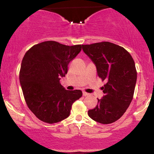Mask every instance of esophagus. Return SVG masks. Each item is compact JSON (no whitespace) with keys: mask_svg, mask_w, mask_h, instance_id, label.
Segmentation results:
<instances>
[{"mask_svg":"<svg viewBox=\"0 0 154 154\" xmlns=\"http://www.w3.org/2000/svg\"><path fill=\"white\" fill-rule=\"evenodd\" d=\"M82 95H83V96H87V95H88L89 94H88V93H85V92H83Z\"/></svg>","mask_w":154,"mask_h":154,"instance_id":"34e87169","label":"esophagus"}]
</instances>
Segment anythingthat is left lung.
<instances>
[{"mask_svg": "<svg viewBox=\"0 0 154 154\" xmlns=\"http://www.w3.org/2000/svg\"><path fill=\"white\" fill-rule=\"evenodd\" d=\"M82 46L96 66L98 77L106 82L101 88L103 97L88 111V116L104 125L114 122L125 114L133 98L137 80L135 61L123 47L110 42Z\"/></svg>", "mask_w": 154, "mask_h": 154, "instance_id": "8db88e82", "label": "left lung"}]
</instances>
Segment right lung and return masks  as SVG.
Masks as SVG:
<instances>
[{
  "mask_svg": "<svg viewBox=\"0 0 154 154\" xmlns=\"http://www.w3.org/2000/svg\"><path fill=\"white\" fill-rule=\"evenodd\" d=\"M81 49L82 45L69 46L49 40L33 45L24 55L19 72L23 95L29 110L44 122L66 119L74 102L82 97L81 91H67L60 83Z\"/></svg>",
  "mask_w": 154,
  "mask_h": 154,
  "instance_id": "obj_1",
  "label": "right lung"
}]
</instances>
